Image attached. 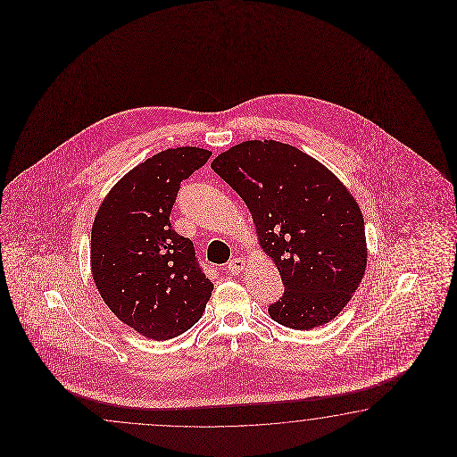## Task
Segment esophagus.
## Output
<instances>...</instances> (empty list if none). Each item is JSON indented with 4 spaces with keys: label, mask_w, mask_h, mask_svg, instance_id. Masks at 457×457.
Instances as JSON below:
<instances>
[{
    "label": "esophagus",
    "mask_w": 457,
    "mask_h": 457,
    "mask_svg": "<svg viewBox=\"0 0 457 457\" xmlns=\"http://www.w3.org/2000/svg\"><path fill=\"white\" fill-rule=\"evenodd\" d=\"M245 266H246V262L243 258H233L227 264V270H228V272H232V274H238V272L245 270Z\"/></svg>",
    "instance_id": "esophagus-1"
}]
</instances>
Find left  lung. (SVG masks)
Returning <instances> with one entry per match:
<instances>
[{"label": "left lung", "instance_id": "1", "mask_svg": "<svg viewBox=\"0 0 457 457\" xmlns=\"http://www.w3.org/2000/svg\"><path fill=\"white\" fill-rule=\"evenodd\" d=\"M211 166L250 209L260 246L281 274L272 320L294 330L333 320L368 264L364 219L348 187L313 156L276 140H246Z\"/></svg>", "mask_w": 457, "mask_h": 457}]
</instances>
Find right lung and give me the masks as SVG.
Returning a JSON list of instances; mask_svg holds the SVG:
<instances>
[{"mask_svg": "<svg viewBox=\"0 0 457 457\" xmlns=\"http://www.w3.org/2000/svg\"><path fill=\"white\" fill-rule=\"evenodd\" d=\"M212 152L176 146L122 176L91 228V274L117 319L150 340L175 338L199 321L214 284L195 262V245L171 228L181 181Z\"/></svg>", "mask_w": 457, "mask_h": 457, "instance_id": "add662e5", "label": "right lung"}]
</instances>
